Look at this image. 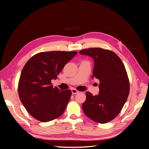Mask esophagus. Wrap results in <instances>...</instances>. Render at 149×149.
<instances>
[{"label": "esophagus", "mask_w": 149, "mask_h": 149, "mask_svg": "<svg viewBox=\"0 0 149 149\" xmlns=\"http://www.w3.org/2000/svg\"><path fill=\"white\" fill-rule=\"evenodd\" d=\"M71 93L73 94H76L79 93V91H78V90H76V89H71Z\"/></svg>", "instance_id": "obj_1"}]
</instances>
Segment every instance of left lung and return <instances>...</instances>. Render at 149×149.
<instances>
[{
  "mask_svg": "<svg viewBox=\"0 0 149 149\" xmlns=\"http://www.w3.org/2000/svg\"><path fill=\"white\" fill-rule=\"evenodd\" d=\"M79 53L93 58L92 78L100 82L97 95L86 93V100L82 105L84 113L96 123H108L120 113L129 96V80L125 66L120 58L108 49L90 48Z\"/></svg>",
  "mask_w": 149,
  "mask_h": 149,
  "instance_id": "1",
  "label": "left lung"
}]
</instances>
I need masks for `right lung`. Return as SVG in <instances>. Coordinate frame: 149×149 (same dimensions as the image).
I'll use <instances>...</instances> for the list:
<instances>
[{"label":"right lung","instance_id":"1","mask_svg":"<svg viewBox=\"0 0 149 149\" xmlns=\"http://www.w3.org/2000/svg\"><path fill=\"white\" fill-rule=\"evenodd\" d=\"M77 52H40L31 57L22 69L18 92L29 113L43 123L63 113L71 96L70 89L53 88L52 80L63 69Z\"/></svg>","mask_w":149,"mask_h":149}]
</instances>
